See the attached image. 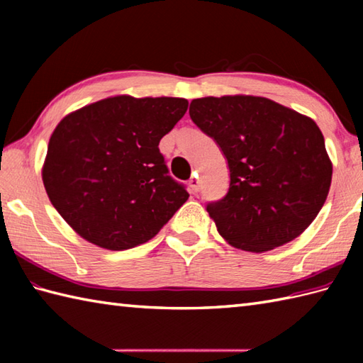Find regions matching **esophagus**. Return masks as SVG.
Here are the masks:
<instances>
[{
  "label": "esophagus",
  "instance_id": "1",
  "mask_svg": "<svg viewBox=\"0 0 363 363\" xmlns=\"http://www.w3.org/2000/svg\"><path fill=\"white\" fill-rule=\"evenodd\" d=\"M189 187H190L191 194H196V191H199V177L198 176L191 177V179L189 181Z\"/></svg>",
  "mask_w": 363,
  "mask_h": 363
}]
</instances>
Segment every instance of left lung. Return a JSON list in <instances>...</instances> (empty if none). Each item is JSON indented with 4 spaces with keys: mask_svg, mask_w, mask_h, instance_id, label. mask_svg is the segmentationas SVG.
Segmentation results:
<instances>
[{
    "mask_svg": "<svg viewBox=\"0 0 363 363\" xmlns=\"http://www.w3.org/2000/svg\"><path fill=\"white\" fill-rule=\"evenodd\" d=\"M189 113L228 160V194L207 204L220 235L238 250L264 252L303 234L333 179L317 123L250 95L198 98Z\"/></svg>",
    "mask_w": 363,
    "mask_h": 363,
    "instance_id": "8db88e82",
    "label": "left lung"
}]
</instances>
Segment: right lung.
Listing matches in <instances>:
<instances>
[{"mask_svg":"<svg viewBox=\"0 0 363 363\" xmlns=\"http://www.w3.org/2000/svg\"><path fill=\"white\" fill-rule=\"evenodd\" d=\"M184 98L101 99L68 113L48 143L42 169L60 217L87 242L123 251L151 240L187 201L168 174L160 138L174 128Z\"/></svg>","mask_w":363,"mask_h":363,"instance_id":"1","label":"right lung"}]
</instances>
